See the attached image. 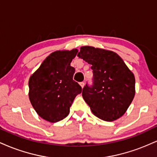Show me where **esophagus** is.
I'll return each instance as SVG.
<instances>
[{"label": "esophagus", "mask_w": 157, "mask_h": 157, "mask_svg": "<svg viewBox=\"0 0 157 157\" xmlns=\"http://www.w3.org/2000/svg\"><path fill=\"white\" fill-rule=\"evenodd\" d=\"M80 85L81 87L83 88V87H84V85H85V82H80Z\"/></svg>", "instance_id": "esophagus-1"}]
</instances>
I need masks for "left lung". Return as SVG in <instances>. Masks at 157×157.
I'll use <instances>...</instances> for the list:
<instances>
[{"label": "left lung", "instance_id": "obj_1", "mask_svg": "<svg viewBox=\"0 0 157 157\" xmlns=\"http://www.w3.org/2000/svg\"><path fill=\"white\" fill-rule=\"evenodd\" d=\"M91 65L93 85L82 89V97L95 116L105 121L121 117L135 95V77L112 51L82 46L77 55Z\"/></svg>", "mask_w": 157, "mask_h": 157}]
</instances>
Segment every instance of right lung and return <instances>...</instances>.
Instances as JSON below:
<instances>
[{"mask_svg": "<svg viewBox=\"0 0 157 157\" xmlns=\"http://www.w3.org/2000/svg\"><path fill=\"white\" fill-rule=\"evenodd\" d=\"M78 50L56 51L45 59L29 80V97L37 114L46 121L57 122L69 113L81 86L73 80L71 63Z\"/></svg>", "mask_w": 157, "mask_h": 157, "instance_id": "obj_1", "label": "right lung"}]
</instances>
